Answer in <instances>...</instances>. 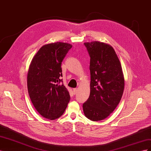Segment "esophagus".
Listing matches in <instances>:
<instances>
[{"label": "esophagus", "mask_w": 151, "mask_h": 151, "mask_svg": "<svg viewBox=\"0 0 151 151\" xmlns=\"http://www.w3.org/2000/svg\"><path fill=\"white\" fill-rule=\"evenodd\" d=\"M77 91H78V89L75 88V89H73V93H74V94H77Z\"/></svg>", "instance_id": "esophagus-1"}]
</instances>
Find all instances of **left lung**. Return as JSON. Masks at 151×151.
Masks as SVG:
<instances>
[{
    "label": "left lung",
    "instance_id": "1",
    "mask_svg": "<svg viewBox=\"0 0 151 151\" xmlns=\"http://www.w3.org/2000/svg\"><path fill=\"white\" fill-rule=\"evenodd\" d=\"M90 56V95L83 104L84 115L92 121L103 120L115 110L123 93L125 80L115 50L106 43H84Z\"/></svg>",
    "mask_w": 151,
    "mask_h": 151
}]
</instances>
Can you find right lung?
<instances>
[{"instance_id": "right-lung-1", "label": "right lung", "mask_w": 151, "mask_h": 151, "mask_svg": "<svg viewBox=\"0 0 151 151\" xmlns=\"http://www.w3.org/2000/svg\"><path fill=\"white\" fill-rule=\"evenodd\" d=\"M72 47L63 42L45 45L29 67L27 85L29 98L36 111L50 120L63 115L70 99L60 77L62 62Z\"/></svg>"}]
</instances>
